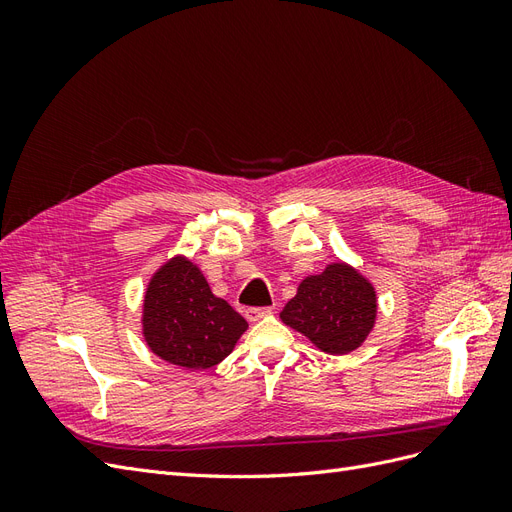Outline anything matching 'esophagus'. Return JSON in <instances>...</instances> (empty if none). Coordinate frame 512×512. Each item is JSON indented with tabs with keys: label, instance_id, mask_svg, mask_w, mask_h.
<instances>
[{
	"label": "esophagus",
	"instance_id": "obj_1",
	"mask_svg": "<svg viewBox=\"0 0 512 512\" xmlns=\"http://www.w3.org/2000/svg\"><path fill=\"white\" fill-rule=\"evenodd\" d=\"M271 314H273V307H247L245 309V318L250 322H258Z\"/></svg>",
	"mask_w": 512,
	"mask_h": 512
}]
</instances>
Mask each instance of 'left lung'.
<instances>
[{"label":"left lung","instance_id":"obj_1","mask_svg":"<svg viewBox=\"0 0 512 512\" xmlns=\"http://www.w3.org/2000/svg\"><path fill=\"white\" fill-rule=\"evenodd\" d=\"M376 316L374 284L342 260L318 275H307L280 314L286 327L327 354H348L363 346Z\"/></svg>","mask_w":512,"mask_h":512}]
</instances>
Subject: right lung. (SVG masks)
Returning <instances> with one entry per match:
<instances>
[{"mask_svg":"<svg viewBox=\"0 0 512 512\" xmlns=\"http://www.w3.org/2000/svg\"><path fill=\"white\" fill-rule=\"evenodd\" d=\"M141 324L147 348L183 369L222 363L247 331L245 318L215 297L203 271L181 254L151 275Z\"/></svg>","mask_w":512,"mask_h":512,"instance_id":"add662e5","label":"right lung"}]
</instances>
